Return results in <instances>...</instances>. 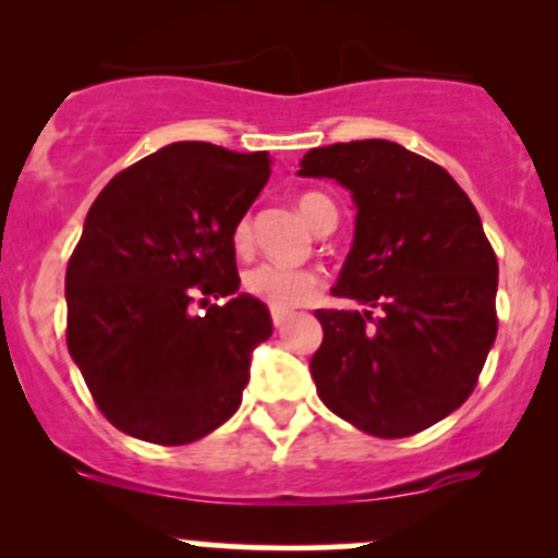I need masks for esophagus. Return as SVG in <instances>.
<instances>
[{
  "label": "esophagus",
  "instance_id": "34e87169",
  "mask_svg": "<svg viewBox=\"0 0 558 558\" xmlns=\"http://www.w3.org/2000/svg\"><path fill=\"white\" fill-rule=\"evenodd\" d=\"M289 318H291V311H280V307H272V324L275 326H283Z\"/></svg>",
  "mask_w": 558,
  "mask_h": 558
}]
</instances>
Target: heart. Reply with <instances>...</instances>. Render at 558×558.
I'll return each mask as SVG.
<instances>
[{"label":"heart","instance_id":"heart-1","mask_svg":"<svg viewBox=\"0 0 558 558\" xmlns=\"http://www.w3.org/2000/svg\"><path fill=\"white\" fill-rule=\"evenodd\" d=\"M296 207H300L302 218H305L311 227H315V223L320 221V216L331 207V202L326 199L324 194H302L300 199H296ZM251 221H247V218L238 221L232 234L234 247H238V251H247V247H251ZM243 283L247 294L258 296V300L267 302L269 307H280V311L307 305L320 289L318 272L305 267H289V264L278 262H264L256 264L253 269H247Z\"/></svg>","mask_w":558,"mask_h":558}]
</instances>
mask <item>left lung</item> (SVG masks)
I'll return each instance as SVG.
<instances>
[{
  "label": "left lung",
  "mask_w": 558,
  "mask_h": 558,
  "mask_svg": "<svg viewBox=\"0 0 558 558\" xmlns=\"http://www.w3.org/2000/svg\"><path fill=\"white\" fill-rule=\"evenodd\" d=\"M300 167L351 191L356 232L331 294L364 305L315 311V391L367 435H418L464 404L497 337L481 216L440 165L388 140L313 148Z\"/></svg>",
  "instance_id": "left-lung-1"
}]
</instances>
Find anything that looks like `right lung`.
<instances>
[{
    "label": "right lung",
    "instance_id": "right-lung-1",
    "mask_svg": "<svg viewBox=\"0 0 558 558\" xmlns=\"http://www.w3.org/2000/svg\"><path fill=\"white\" fill-rule=\"evenodd\" d=\"M267 150L172 143L94 199L66 264V348L116 429L185 446L243 402L251 353L272 335L240 294L232 234L267 185ZM196 295L223 306L190 311Z\"/></svg>",
    "mask_w": 558,
    "mask_h": 558
}]
</instances>
